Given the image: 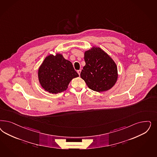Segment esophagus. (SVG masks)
I'll use <instances>...</instances> for the list:
<instances>
[{"label": "esophagus", "mask_w": 157, "mask_h": 157, "mask_svg": "<svg viewBox=\"0 0 157 157\" xmlns=\"http://www.w3.org/2000/svg\"><path fill=\"white\" fill-rule=\"evenodd\" d=\"M81 70H78V71H77V73H78V74L79 75V76L80 75V73H81Z\"/></svg>", "instance_id": "1"}]
</instances>
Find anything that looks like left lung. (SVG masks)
I'll return each mask as SVG.
<instances>
[{
	"label": "left lung",
	"instance_id": "obj_1",
	"mask_svg": "<svg viewBox=\"0 0 157 157\" xmlns=\"http://www.w3.org/2000/svg\"><path fill=\"white\" fill-rule=\"evenodd\" d=\"M84 60L80 77L89 88L100 92L115 85L118 75L116 63L105 51L94 46L84 52Z\"/></svg>",
	"mask_w": 157,
	"mask_h": 157
}]
</instances>
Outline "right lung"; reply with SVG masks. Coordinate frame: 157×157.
Returning a JSON list of instances; mask_svg holds the SVG:
<instances>
[{"label": "right lung", "mask_w": 157, "mask_h": 157, "mask_svg": "<svg viewBox=\"0 0 157 157\" xmlns=\"http://www.w3.org/2000/svg\"><path fill=\"white\" fill-rule=\"evenodd\" d=\"M78 76L71 61L59 53L47 56L38 69L41 86L51 94L65 91L71 80Z\"/></svg>", "instance_id": "add662e5"}]
</instances>
